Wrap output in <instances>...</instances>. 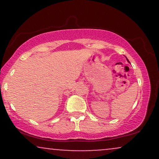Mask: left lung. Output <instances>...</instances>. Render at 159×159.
<instances>
[{"label": "left lung", "mask_w": 159, "mask_h": 159, "mask_svg": "<svg viewBox=\"0 0 159 159\" xmlns=\"http://www.w3.org/2000/svg\"><path fill=\"white\" fill-rule=\"evenodd\" d=\"M126 59H127V58H126ZM127 61H128V62H129V60H128V59H127Z\"/></svg>", "instance_id": "obj_1"}]
</instances>
